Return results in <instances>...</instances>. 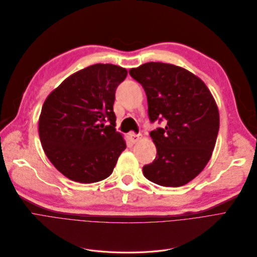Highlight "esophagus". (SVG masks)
I'll return each instance as SVG.
<instances>
[{
    "label": "esophagus",
    "mask_w": 257,
    "mask_h": 257,
    "mask_svg": "<svg viewBox=\"0 0 257 257\" xmlns=\"http://www.w3.org/2000/svg\"><path fill=\"white\" fill-rule=\"evenodd\" d=\"M129 139L132 144H135L142 139V134H136V133L131 132V133H129Z\"/></svg>",
    "instance_id": "1"
}]
</instances>
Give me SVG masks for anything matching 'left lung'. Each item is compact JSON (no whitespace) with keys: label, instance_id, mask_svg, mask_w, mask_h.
<instances>
[{"label":"left lung","instance_id":"1","mask_svg":"<svg viewBox=\"0 0 257 257\" xmlns=\"http://www.w3.org/2000/svg\"><path fill=\"white\" fill-rule=\"evenodd\" d=\"M148 99L151 131L157 155L143 168L151 182L180 187L193 180L209 162L219 131V111L204 82L182 67L150 62L129 71Z\"/></svg>","mask_w":257,"mask_h":257}]
</instances>
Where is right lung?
<instances>
[{
	"label": "right lung",
	"mask_w": 257,
	"mask_h": 257,
	"mask_svg": "<svg viewBox=\"0 0 257 257\" xmlns=\"http://www.w3.org/2000/svg\"><path fill=\"white\" fill-rule=\"evenodd\" d=\"M125 68L95 64L66 78L51 92L39 117V136L49 161L83 184L106 179L126 149L115 131L113 103Z\"/></svg>",
	"instance_id": "1"
}]
</instances>
